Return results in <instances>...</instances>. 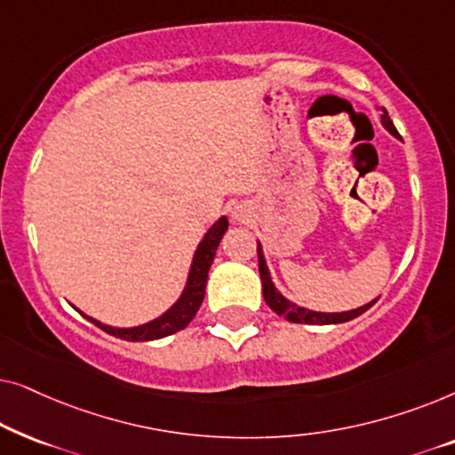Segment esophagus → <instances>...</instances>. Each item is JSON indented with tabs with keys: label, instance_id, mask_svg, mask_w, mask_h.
<instances>
[{
	"label": "esophagus",
	"instance_id": "esophagus-1",
	"mask_svg": "<svg viewBox=\"0 0 455 455\" xmlns=\"http://www.w3.org/2000/svg\"><path fill=\"white\" fill-rule=\"evenodd\" d=\"M235 217H240V215H238V213H235Z\"/></svg>",
	"mask_w": 455,
	"mask_h": 455
}]
</instances>
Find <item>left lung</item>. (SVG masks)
Masks as SVG:
<instances>
[{
	"label": "left lung",
	"mask_w": 455,
	"mask_h": 455,
	"mask_svg": "<svg viewBox=\"0 0 455 455\" xmlns=\"http://www.w3.org/2000/svg\"><path fill=\"white\" fill-rule=\"evenodd\" d=\"M381 122H383V126L387 128L391 134L397 136V130L394 126V122L389 120L387 111H383ZM257 252H259V273H260V282H263L265 302L269 304V308L273 310V313H277L279 316H283L285 321L307 323V325H333V323H346V321L356 319V316L366 313V310H369L372 304L377 302L375 300V302L366 304V307H360L356 310H347V313H315V310L296 307L294 302L285 300V298L275 290V285H273L271 277H269V269H267V265H265V257H263V252H260V244L257 246Z\"/></svg>",
	"instance_id": "left-lung-1"
}]
</instances>
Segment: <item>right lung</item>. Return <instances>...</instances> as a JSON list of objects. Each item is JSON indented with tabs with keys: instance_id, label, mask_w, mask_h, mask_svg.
I'll return each instance as SVG.
<instances>
[{
	"instance_id": "add662e5",
	"label": "right lung",
	"mask_w": 455,
	"mask_h": 455,
	"mask_svg": "<svg viewBox=\"0 0 455 455\" xmlns=\"http://www.w3.org/2000/svg\"><path fill=\"white\" fill-rule=\"evenodd\" d=\"M226 229H228L226 217H221V220L209 229L207 235H204L203 242L198 244L196 252H195V260H192L188 283H186L182 298H180V300L173 304V307L167 310L165 315H161L159 319L147 323V325L130 327V329H116V327L103 325V323L91 319V316H86V319H89L92 325L103 329L105 333L116 335V338L126 339V341H153V339H161V338H165V335H172V333L180 331V329H184L192 319H195L196 310L201 308V304L204 300V285H207L211 263H213L217 246H220Z\"/></svg>"
}]
</instances>
